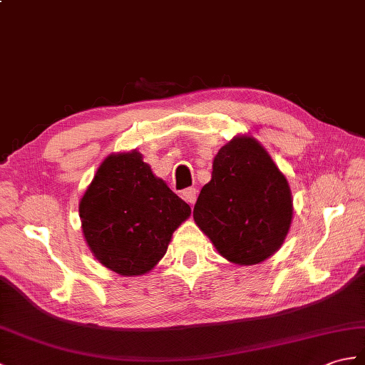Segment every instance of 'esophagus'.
I'll return each instance as SVG.
<instances>
[{
    "label": "esophagus",
    "instance_id": "esophagus-1",
    "mask_svg": "<svg viewBox=\"0 0 365 365\" xmlns=\"http://www.w3.org/2000/svg\"><path fill=\"white\" fill-rule=\"evenodd\" d=\"M182 197L185 202H188L190 205H194V202H196L197 197V191L196 188H186L182 191Z\"/></svg>",
    "mask_w": 365,
    "mask_h": 365
}]
</instances>
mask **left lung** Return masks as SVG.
Returning <instances> with one entry per match:
<instances>
[{"label": "left lung", "mask_w": 365, "mask_h": 365, "mask_svg": "<svg viewBox=\"0 0 365 365\" xmlns=\"http://www.w3.org/2000/svg\"><path fill=\"white\" fill-rule=\"evenodd\" d=\"M192 216L224 258L257 264L274 255L289 230V185L258 141L233 138L215 157Z\"/></svg>", "instance_id": "1"}]
</instances>
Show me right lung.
Here are the masks:
<instances>
[{"label": "right lung", "mask_w": 365, "mask_h": 365, "mask_svg": "<svg viewBox=\"0 0 365 365\" xmlns=\"http://www.w3.org/2000/svg\"><path fill=\"white\" fill-rule=\"evenodd\" d=\"M190 215L188 203L152 174L137 150L107 157L79 203L91 252L127 277L149 272Z\"/></svg>", "instance_id": "add662e5"}]
</instances>
